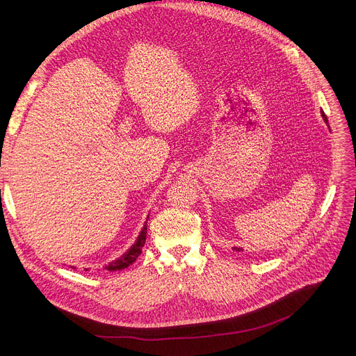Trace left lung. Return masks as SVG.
Instances as JSON below:
<instances>
[{
	"label": "left lung",
	"instance_id": "1",
	"mask_svg": "<svg viewBox=\"0 0 356 356\" xmlns=\"http://www.w3.org/2000/svg\"><path fill=\"white\" fill-rule=\"evenodd\" d=\"M322 117H323V120L327 122V118H326V115H325V112L322 111ZM234 250H236V251H241V248H236V247H234Z\"/></svg>",
	"mask_w": 356,
	"mask_h": 356
}]
</instances>
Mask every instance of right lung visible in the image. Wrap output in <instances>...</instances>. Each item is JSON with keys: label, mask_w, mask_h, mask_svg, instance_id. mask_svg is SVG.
Returning <instances> with one entry per match:
<instances>
[{"label": "right lung", "mask_w": 356, "mask_h": 356, "mask_svg": "<svg viewBox=\"0 0 356 356\" xmlns=\"http://www.w3.org/2000/svg\"><path fill=\"white\" fill-rule=\"evenodd\" d=\"M145 236H147V227L144 225V228H143V231H141V234H140V236L137 238V241H136V244L131 247V250L124 255V257H121L120 259H117V261H114V263H111L108 267H105L108 271H117V270H124V268H127V267H129L131 264L134 263V261L138 258V255L141 254V250H143V247H144V244H145ZM88 271V270H86Z\"/></svg>", "instance_id": "add662e5"}]
</instances>
